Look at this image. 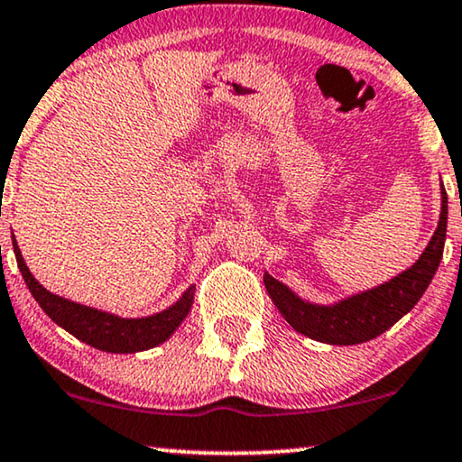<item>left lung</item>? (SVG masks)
Segmentation results:
<instances>
[{"mask_svg":"<svg viewBox=\"0 0 462 462\" xmlns=\"http://www.w3.org/2000/svg\"><path fill=\"white\" fill-rule=\"evenodd\" d=\"M448 225V195L441 185V214L431 242L412 267L402 271L393 280L362 294L334 302V305H313L296 296L275 277L264 273V288L275 302L283 319L305 337L328 345H359L376 338L402 319L431 283L435 271L444 254Z\"/></svg>","mask_w":462,"mask_h":462,"instance_id":"left-lung-1","label":"left lung"}]
</instances>
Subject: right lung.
I'll return each instance as SVG.
<instances>
[{
    "label": "right lung",
    "mask_w": 462,
    "mask_h": 462,
    "mask_svg": "<svg viewBox=\"0 0 462 462\" xmlns=\"http://www.w3.org/2000/svg\"><path fill=\"white\" fill-rule=\"evenodd\" d=\"M14 254L18 269H21L23 280L29 286V292L33 299L40 302V307L46 311V315L54 324L65 328L69 334L79 338L81 343L94 346V349L106 351V353H136L151 349V346L163 343L172 337L176 328L182 324L193 305V292L191 286L172 307L166 311L151 315V318L141 319H125L117 318V315L98 311V309L78 305L62 296H56L48 292L40 282L31 275L24 258L18 250L16 239L14 242Z\"/></svg>",
    "instance_id": "right-lung-1"
}]
</instances>
